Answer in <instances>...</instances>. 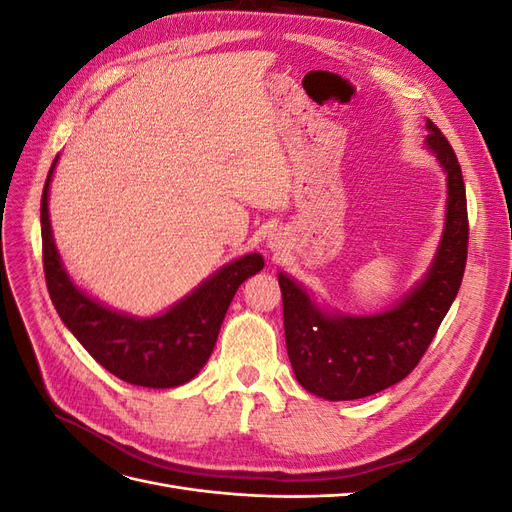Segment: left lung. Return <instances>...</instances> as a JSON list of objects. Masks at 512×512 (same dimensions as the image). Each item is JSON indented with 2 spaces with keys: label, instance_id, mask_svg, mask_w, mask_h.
Listing matches in <instances>:
<instances>
[{
  "label": "left lung",
  "instance_id": "obj_1",
  "mask_svg": "<svg viewBox=\"0 0 512 512\" xmlns=\"http://www.w3.org/2000/svg\"><path fill=\"white\" fill-rule=\"evenodd\" d=\"M425 126V145L446 173L448 198L442 239L423 280L386 312L344 316L324 312L286 273L277 275L292 371L305 391L322 399H361L404 380L459 292L468 258L466 185L451 143L433 121Z\"/></svg>",
  "mask_w": 512,
  "mask_h": 512
}]
</instances>
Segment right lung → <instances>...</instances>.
<instances>
[{
  "label": "right lung",
  "instance_id": "obj_1",
  "mask_svg": "<svg viewBox=\"0 0 512 512\" xmlns=\"http://www.w3.org/2000/svg\"><path fill=\"white\" fill-rule=\"evenodd\" d=\"M53 160L40 200L46 288L59 318L94 359L123 382L173 389L190 382L209 361L237 288L265 267L260 254L228 262L164 314L134 318L91 299L64 269L49 220Z\"/></svg>",
  "mask_w": 512,
  "mask_h": 512
}]
</instances>
